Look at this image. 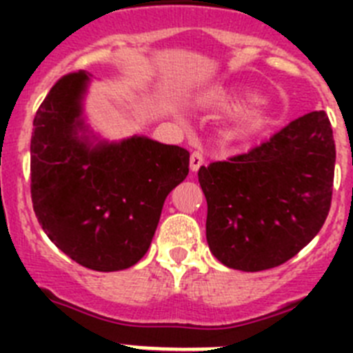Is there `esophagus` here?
I'll use <instances>...</instances> for the list:
<instances>
[{
  "label": "esophagus",
  "instance_id": "1",
  "mask_svg": "<svg viewBox=\"0 0 353 353\" xmlns=\"http://www.w3.org/2000/svg\"><path fill=\"white\" fill-rule=\"evenodd\" d=\"M203 164H205L203 154H201V152H198V150H196V152H192L191 154V170L198 171L199 168L203 166Z\"/></svg>",
  "mask_w": 353,
  "mask_h": 353
}]
</instances>
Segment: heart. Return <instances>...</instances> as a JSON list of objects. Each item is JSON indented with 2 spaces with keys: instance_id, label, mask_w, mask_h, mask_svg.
<instances>
[{
  "instance_id": "1",
  "label": "heart",
  "mask_w": 353,
  "mask_h": 353,
  "mask_svg": "<svg viewBox=\"0 0 353 353\" xmlns=\"http://www.w3.org/2000/svg\"><path fill=\"white\" fill-rule=\"evenodd\" d=\"M224 102L230 105H239V101H236V99H230V97H226V99H224ZM260 125H261V113L260 111H252V113L245 114L244 120L240 121L239 129H236V134H240V136H248V134L254 132V130H256Z\"/></svg>"
}]
</instances>
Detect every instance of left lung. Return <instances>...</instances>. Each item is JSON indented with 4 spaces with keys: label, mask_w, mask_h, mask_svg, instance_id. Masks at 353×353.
Here are the masks:
<instances>
[{
    "label": "left lung",
    "mask_w": 353,
    "mask_h": 353,
    "mask_svg": "<svg viewBox=\"0 0 353 353\" xmlns=\"http://www.w3.org/2000/svg\"><path fill=\"white\" fill-rule=\"evenodd\" d=\"M334 162L329 117L313 111L244 154L199 168L212 254L244 272L295 256L329 215Z\"/></svg>",
    "instance_id": "obj_1"
}]
</instances>
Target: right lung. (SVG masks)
<instances>
[{
	"label": "right lung",
	"instance_id": "add662e5",
	"mask_svg": "<svg viewBox=\"0 0 353 353\" xmlns=\"http://www.w3.org/2000/svg\"><path fill=\"white\" fill-rule=\"evenodd\" d=\"M84 72L56 81L31 132V201L49 239L76 263L123 270L148 251L162 205L189 173V152L148 138L90 150L81 125Z\"/></svg>",
	"mask_w": 353,
	"mask_h": 353
}]
</instances>
